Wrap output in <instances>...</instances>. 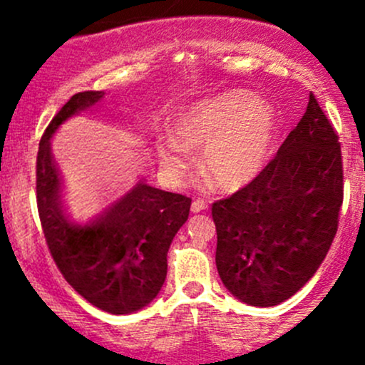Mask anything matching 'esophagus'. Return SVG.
Listing matches in <instances>:
<instances>
[{"instance_id": "esophagus-1", "label": "esophagus", "mask_w": 365, "mask_h": 365, "mask_svg": "<svg viewBox=\"0 0 365 365\" xmlns=\"http://www.w3.org/2000/svg\"><path fill=\"white\" fill-rule=\"evenodd\" d=\"M206 208H208V201H205V200H194L192 205H190V210H192L194 213L203 212V210H206Z\"/></svg>"}]
</instances>
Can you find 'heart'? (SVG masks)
<instances>
[{"label": "heart", "instance_id": "heart-1", "mask_svg": "<svg viewBox=\"0 0 365 365\" xmlns=\"http://www.w3.org/2000/svg\"><path fill=\"white\" fill-rule=\"evenodd\" d=\"M176 138L159 145L162 168L178 178L194 162L190 148L205 150L203 168L220 189L237 190L257 178L267 164L274 114L245 91L206 98L175 120Z\"/></svg>", "mask_w": 365, "mask_h": 365}]
</instances>
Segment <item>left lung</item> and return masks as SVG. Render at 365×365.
<instances>
[{
  "label": "left lung",
  "instance_id": "1",
  "mask_svg": "<svg viewBox=\"0 0 365 365\" xmlns=\"http://www.w3.org/2000/svg\"><path fill=\"white\" fill-rule=\"evenodd\" d=\"M341 205L339 135L311 93L302 120L257 178L212 205L224 286L257 307L288 300L325 259Z\"/></svg>",
  "mask_w": 365,
  "mask_h": 365
}]
</instances>
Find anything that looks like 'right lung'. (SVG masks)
<instances>
[{"mask_svg":"<svg viewBox=\"0 0 365 365\" xmlns=\"http://www.w3.org/2000/svg\"><path fill=\"white\" fill-rule=\"evenodd\" d=\"M104 91H81L51 120L36 155V206L51 256L65 281L91 305L130 314L159 295L168 251L189 219L190 197L141 183L88 215L61 203V180L51 138L65 120L97 104Z\"/></svg>","mask_w":365,"mask_h":365,"instance_id":"add662e5","label":"right lung"}]
</instances>
